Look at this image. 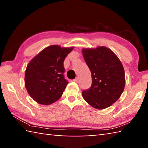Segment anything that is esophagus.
Masks as SVG:
<instances>
[{"label":"esophagus","instance_id":"1","mask_svg":"<svg viewBox=\"0 0 148 148\" xmlns=\"http://www.w3.org/2000/svg\"><path fill=\"white\" fill-rule=\"evenodd\" d=\"M74 81L75 82H77L79 81V78L77 77H76V78H75V79H74Z\"/></svg>","mask_w":148,"mask_h":148}]
</instances>
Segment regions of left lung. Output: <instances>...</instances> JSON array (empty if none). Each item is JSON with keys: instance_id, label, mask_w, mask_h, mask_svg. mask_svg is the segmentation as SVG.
<instances>
[{"instance_id": "left-lung-1", "label": "left lung", "mask_w": 148, "mask_h": 148, "mask_svg": "<svg viewBox=\"0 0 148 148\" xmlns=\"http://www.w3.org/2000/svg\"><path fill=\"white\" fill-rule=\"evenodd\" d=\"M82 54L92 77L91 88L82 91L83 98L95 108H107L115 103L123 92V66L113 51L105 46L83 48Z\"/></svg>"}]
</instances>
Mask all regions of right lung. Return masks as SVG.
I'll return each mask as SVG.
<instances>
[{"instance_id": "1", "label": "right lung", "mask_w": 148, "mask_h": 148, "mask_svg": "<svg viewBox=\"0 0 148 148\" xmlns=\"http://www.w3.org/2000/svg\"><path fill=\"white\" fill-rule=\"evenodd\" d=\"M74 47L49 46L27 64L25 72V87L37 103L49 105L61 98L69 83L64 78L63 62Z\"/></svg>"}]
</instances>
